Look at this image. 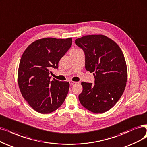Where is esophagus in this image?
Returning <instances> with one entry per match:
<instances>
[{
    "label": "esophagus",
    "instance_id": "1",
    "mask_svg": "<svg viewBox=\"0 0 147 147\" xmlns=\"http://www.w3.org/2000/svg\"><path fill=\"white\" fill-rule=\"evenodd\" d=\"M69 83L70 85H75V84L77 83V82H75V81H69Z\"/></svg>",
    "mask_w": 147,
    "mask_h": 147
}]
</instances>
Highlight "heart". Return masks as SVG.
<instances>
[{"mask_svg":"<svg viewBox=\"0 0 147 147\" xmlns=\"http://www.w3.org/2000/svg\"><path fill=\"white\" fill-rule=\"evenodd\" d=\"M75 50H76V49H75ZM75 50H73V51H75Z\"/></svg>","mask_w":147,"mask_h":147,"instance_id":"1","label":"heart"}]
</instances>
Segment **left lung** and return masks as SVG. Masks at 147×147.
I'll return each mask as SVG.
<instances>
[{"mask_svg": "<svg viewBox=\"0 0 147 147\" xmlns=\"http://www.w3.org/2000/svg\"><path fill=\"white\" fill-rule=\"evenodd\" d=\"M83 50L86 70L93 72L95 84L82 82L78 98L84 107L102 113L112 108L125 90L127 69L119 46L103 35H89L75 40Z\"/></svg>", "mask_w": 147, "mask_h": 147, "instance_id": "left-lung-1", "label": "left lung"}]
</instances>
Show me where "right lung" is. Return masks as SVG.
<instances>
[{
	"mask_svg": "<svg viewBox=\"0 0 147 147\" xmlns=\"http://www.w3.org/2000/svg\"><path fill=\"white\" fill-rule=\"evenodd\" d=\"M72 38H45L35 41L23 52L18 70L23 97L36 111L50 113L59 108L67 96L69 83L54 78L51 70L71 47Z\"/></svg>",
	"mask_w": 147,
	"mask_h": 147,
	"instance_id": "add662e5",
	"label": "right lung"
}]
</instances>
